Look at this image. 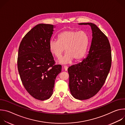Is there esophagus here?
Listing matches in <instances>:
<instances>
[{
    "instance_id": "34e87169",
    "label": "esophagus",
    "mask_w": 125,
    "mask_h": 125,
    "mask_svg": "<svg viewBox=\"0 0 125 125\" xmlns=\"http://www.w3.org/2000/svg\"><path fill=\"white\" fill-rule=\"evenodd\" d=\"M64 70H65V71H67V70H68V66H64Z\"/></svg>"
}]
</instances>
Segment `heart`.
I'll return each mask as SVG.
<instances>
[{"mask_svg":"<svg viewBox=\"0 0 125 125\" xmlns=\"http://www.w3.org/2000/svg\"><path fill=\"white\" fill-rule=\"evenodd\" d=\"M88 37L84 31L69 30L58 35V41L51 40L49 43L50 52L59 59L65 50L66 54L60 60L62 64H68L74 59L78 61L84 56L88 44Z\"/></svg>","mask_w":125,"mask_h":125,"instance_id":"obj_1","label":"heart"}]
</instances>
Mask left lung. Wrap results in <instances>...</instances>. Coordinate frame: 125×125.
Here are the masks:
<instances>
[{
	"label": "left lung",
	"mask_w": 125,
	"mask_h": 125,
	"mask_svg": "<svg viewBox=\"0 0 125 125\" xmlns=\"http://www.w3.org/2000/svg\"><path fill=\"white\" fill-rule=\"evenodd\" d=\"M91 26L93 39L87 56L78 64L69 67V88L74 97L85 100L94 96L101 88L110 71L111 46L106 35L94 24Z\"/></svg>",
	"instance_id": "1"
}]
</instances>
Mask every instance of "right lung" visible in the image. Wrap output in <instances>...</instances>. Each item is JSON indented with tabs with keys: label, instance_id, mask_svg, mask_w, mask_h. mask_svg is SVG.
<instances>
[{
	"label": "right lung",
	"instance_id": "obj_1",
	"mask_svg": "<svg viewBox=\"0 0 125 125\" xmlns=\"http://www.w3.org/2000/svg\"><path fill=\"white\" fill-rule=\"evenodd\" d=\"M52 25L40 24L23 38L19 47L18 70L22 83L33 98L44 100L53 94L56 76L62 66L55 64L49 48Z\"/></svg>",
	"mask_w": 125,
	"mask_h": 125
}]
</instances>
